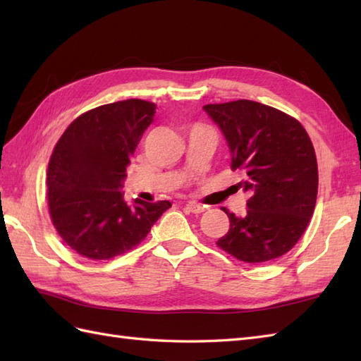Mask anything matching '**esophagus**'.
Instances as JSON below:
<instances>
[{"label":"esophagus","instance_id":"esophagus-1","mask_svg":"<svg viewBox=\"0 0 361 361\" xmlns=\"http://www.w3.org/2000/svg\"><path fill=\"white\" fill-rule=\"evenodd\" d=\"M186 208L192 212V214H202L203 211H204V206H202V204H198V203H195V202H189L188 204H186Z\"/></svg>","mask_w":361,"mask_h":361}]
</instances>
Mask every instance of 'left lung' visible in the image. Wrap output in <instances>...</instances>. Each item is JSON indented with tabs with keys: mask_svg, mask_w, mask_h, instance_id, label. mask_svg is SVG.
<instances>
[{
	"mask_svg": "<svg viewBox=\"0 0 361 361\" xmlns=\"http://www.w3.org/2000/svg\"><path fill=\"white\" fill-rule=\"evenodd\" d=\"M231 149V169L242 171L247 192L242 217L224 208L228 233L217 247L242 262L262 264L286 255L301 239L315 209L318 164L301 122L247 99L203 106Z\"/></svg>",
	"mask_w": 361,
	"mask_h": 361,
	"instance_id": "obj_1",
	"label": "left lung"
}]
</instances>
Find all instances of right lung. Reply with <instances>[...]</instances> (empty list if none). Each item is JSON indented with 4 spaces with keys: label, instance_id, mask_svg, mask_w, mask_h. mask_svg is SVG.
I'll return each mask as SVG.
<instances>
[{
    "label": "right lung",
    "instance_id": "obj_1",
    "mask_svg": "<svg viewBox=\"0 0 361 361\" xmlns=\"http://www.w3.org/2000/svg\"><path fill=\"white\" fill-rule=\"evenodd\" d=\"M155 104L127 99L75 118L48 164V208L63 242L78 255L109 260L137 247L171 202H124L127 166L155 113Z\"/></svg>",
    "mask_w": 361,
    "mask_h": 361
}]
</instances>
